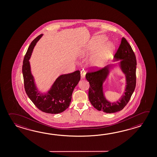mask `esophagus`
<instances>
[{
    "label": "esophagus",
    "instance_id": "obj_1",
    "mask_svg": "<svg viewBox=\"0 0 157 157\" xmlns=\"http://www.w3.org/2000/svg\"><path fill=\"white\" fill-rule=\"evenodd\" d=\"M80 74H81V79H84V78H85V76H86V73H85V72L84 71H81Z\"/></svg>",
    "mask_w": 157,
    "mask_h": 157
}]
</instances>
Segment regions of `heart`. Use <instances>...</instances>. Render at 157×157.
<instances>
[{
	"label": "heart",
	"mask_w": 157,
	"mask_h": 157,
	"mask_svg": "<svg viewBox=\"0 0 157 157\" xmlns=\"http://www.w3.org/2000/svg\"><path fill=\"white\" fill-rule=\"evenodd\" d=\"M105 40L106 38L104 36H97L95 37V38L93 39L89 43L87 48V52L89 53H92L96 52ZM114 50V44L110 42L107 43L105 46L101 47L98 52L95 53L94 56L90 59L89 65H90L92 68L95 69L103 67L107 62L109 57L113 53Z\"/></svg>",
	"instance_id": "1"
}]
</instances>
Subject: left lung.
Instances as JSON below:
<instances>
[{"label":"left lung","mask_w":157,"mask_h":157,"mask_svg":"<svg viewBox=\"0 0 157 157\" xmlns=\"http://www.w3.org/2000/svg\"><path fill=\"white\" fill-rule=\"evenodd\" d=\"M115 63L106 66L99 71L88 73L86 79L89 83L88 97L96 109L106 113L117 112L123 109L130 100L136 85V57L127 40L121 39V43L114 57ZM118 67L126 78V87L121 97L111 102L105 95L103 84L113 69Z\"/></svg>","instance_id":"1"}]
</instances>
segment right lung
<instances>
[{"label":"right lung","instance_id":"right-lung-1","mask_svg":"<svg viewBox=\"0 0 157 157\" xmlns=\"http://www.w3.org/2000/svg\"><path fill=\"white\" fill-rule=\"evenodd\" d=\"M43 36L41 34L33 40L24 56L22 67L24 88L27 95L39 109L49 114H58L69 106L73 92L80 79V71L59 75L47 91L40 92L32 74L29 59L33 49Z\"/></svg>","mask_w":157,"mask_h":157}]
</instances>
